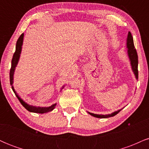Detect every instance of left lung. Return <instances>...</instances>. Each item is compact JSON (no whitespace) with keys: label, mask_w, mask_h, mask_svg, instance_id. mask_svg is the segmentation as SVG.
Returning <instances> with one entry per match:
<instances>
[{"label":"left lung","mask_w":149,"mask_h":149,"mask_svg":"<svg viewBox=\"0 0 149 149\" xmlns=\"http://www.w3.org/2000/svg\"><path fill=\"white\" fill-rule=\"evenodd\" d=\"M126 47H127V55L129 57L130 61V66L132 70L133 73H134L135 78L136 80L138 79V56L137 53H136V49H135L134 45V41H133V38L130 32H129L127 34V40H126ZM121 109L111 113L110 114H106V115H103V114H96L93 113H88L90 115L95 118H107L113 117V116H116L120 111Z\"/></svg>","instance_id":"left-lung-1"}]
</instances>
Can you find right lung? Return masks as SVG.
<instances>
[{"mask_svg":"<svg viewBox=\"0 0 149 149\" xmlns=\"http://www.w3.org/2000/svg\"><path fill=\"white\" fill-rule=\"evenodd\" d=\"M24 33H22L21 36H20L19 38H18L16 44V49H15V52L13 54V59H12V64H11V69H10V85H12V89H13V92H15V95L17 97L19 101L20 102V103L22 104L24 107L26 109L27 111L33 113H48L52 111L53 109L55 108L56 106H57V103L52 104L50 107H36V106L30 105V104H27L25 101H24L20 97L19 95H18L17 92H16V90H15L14 87H13V83H14V74L15 69H16V66L17 65L19 60L20 55H21L22 52V45H23V40H24ZM65 85L62 87L61 89V90H62L63 88H64Z\"/></svg>","mask_w":149,"mask_h":149,"instance_id":"obj_1","label":"right lung"}]
</instances>
